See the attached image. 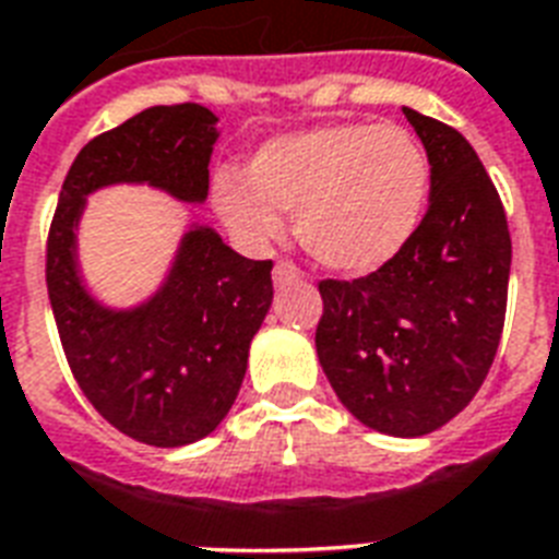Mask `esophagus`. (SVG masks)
Segmentation results:
<instances>
[{"label": "esophagus", "mask_w": 559, "mask_h": 559, "mask_svg": "<svg viewBox=\"0 0 559 559\" xmlns=\"http://www.w3.org/2000/svg\"><path fill=\"white\" fill-rule=\"evenodd\" d=\"M272 281L284 287V284H293V281H301V270H298L296 263L289 261H278L275 263V270H272Z\"/></svg>", "instance_id": "obj_1"}]
</instances>
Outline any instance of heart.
<instances>
[{"label":"heart","instance_id":"heart-1","mask_svg":"<svg viewBox=\"0 0 559 559\" xmlns=\"http://www.w3.org/2000/svg\"><path fill=\"white\" fill-rule=\"evenodd\" d=\"M429 197L424 147L400 127L328 124L263 144L240 174H219L214 200L246 240L281 231L296 211V237L328 270L362 275L412 240Z\"/></svg>","mask_w":559,"mask_h":559}]
</instances>
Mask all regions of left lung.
I'll use <instances>...</instances> for the list:
<instances>
[{"mask_svg":"<svg viewBox=\"0 0 559 559\" xmlns=\"http://www.w3.org/2000/svg\"><path fill=\"white\" fill-rule=\"evenodd\" d=\"M403 112L429 156V209L385 266L319 281L316 350L350 415L377 432L417 438L459 415L493 366L511 231L467 139L415 109Z\"/></svg>","mask_w":559,"mask_h":559,"instance_id":"obj_1","label":"left lung"}]
</instances>
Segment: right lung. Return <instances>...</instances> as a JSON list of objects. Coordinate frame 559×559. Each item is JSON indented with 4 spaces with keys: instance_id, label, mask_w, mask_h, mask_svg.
Here are the masks:
<instances>
[{
    "instance_id": "obj_1",
    "label": "right lung",
    "mask_w": 559,
    "mask_h": 559,
    "mask_svg": "<svg viewBox=\"0 0 559 559\" xmlns=\"http://www.w3.org/2000/svg\"><path fill=\"white\" fill-rule=\"evenodd\" d=\"M214 121L200 104H170L95 135L66 174L48 228L46 284L66 362L107 424L151 447L200 441L228 415L272 305V261H249L211 228H193L159 296L112 313L83 293L74 223L83 197L109 182L205 200Z\"/></svg>"
}]
</instances>
